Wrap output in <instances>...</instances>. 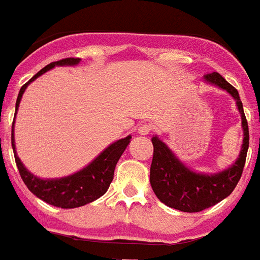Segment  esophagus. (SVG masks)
I'll list each match as a JSON object with an SVG mask.
<instances>
[{
	"instance_id": "esophagus-1",
	"label": "esophagus",
	"mask_w": 260,
	"mask_h": 260,
	"mask_svg": "<svg viewBox=\"0 0 260 260\" xmlns=\"http://www.w3.org/2000/svg\"><path fill=\"white\" fill-rule=\"evenodd\" d=\"M151 130H153V125H151V123H142V125L138 127V133L141 135L150 134V133H151Z\"/></svg>"
}]
</instances>
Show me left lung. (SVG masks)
<instances>
[{
  "label": "left lung",
  "instance_id": "left-lung-1",
  "mask_svg": "<svg viewBox=\"0 0 260 260\" xmlns=\"http://www.w3.org/2000/svg\"><path fill=\"white\" fill-rule=\"evenodd\" d=\"M207 82L226 90L237 101L242 117L243 145L237 162L227 170L214 175L197 174L188 170L162 141L153 137V162L150 167V183L160 202L184 212H198L227 198L241 179L248 150V125L238 90L227 82L219 73H209Z\"/></svg>",
  "mask_w": 260,
  "mask_h": 260
}]
</instances>
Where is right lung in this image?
<instances>
[{"mask_svg": "<svg viewBox=\"0 0 260 260\" xmlns=\"http://www.w3.org/2000/svg\"><path fill=\"white\" fill-rule=\"evenodd\" d=\"M78 62L79 58H65V59L51 62L48 66H45L42 70H40L19 90L18 98H17L16 102V113L18 110L21 96L31 81H34L37 77L53 69L54 66L77 65ZM13 128H14V121H13L12 126V147L13 151H14V159H16L17 167H18L19 175L22 178L23 183L26 184V187L37 198L42 199L44 202L51 206L61 207V209H74V207H79V206H85L102 197L107 191V188L114 178L115 165H117L125 149L127 147L130 139H132V137L128 135L126 138L117 141L115 143L109 146L105 151H102L101 155L96 156L89 166L78 171V173L73 174L70 177L61 178V179H41V178L34 177L33 174L29 173L17 156Z\"/></svg>", "mask_w": 260, "mask_h": 260, "instance_id": "add662e5", "label": "right lung"}]
</instances>
